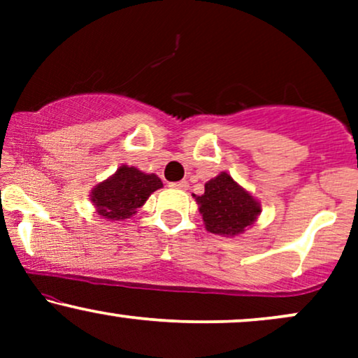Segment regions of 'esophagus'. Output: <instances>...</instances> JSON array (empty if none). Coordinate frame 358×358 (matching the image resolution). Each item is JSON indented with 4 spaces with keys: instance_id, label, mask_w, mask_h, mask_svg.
Segmentation results:
<instances>
[{
    "instance_id": "1",
    "label": "esophagus",
    "mask_w": 358,
    "mask_h": 358,
    "mask_svg": "<svg viewBox=\"0 0 358 358\" xmlns=\"http://www.w3.org/2000/svg\"><path fill=\"white\" fill-rule=\"evenodd\" d=\"M170 187H171V188H178V190H187V188H188V182H185V180H182V182L171 183Z\"/></svg>"
}]
</instances>
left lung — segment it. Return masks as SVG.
Wrapping results in <instances>:
<instances>
[{
    "label": "left lung",
    "instance_id": "1",
    "mask_svg": "<svg viewBox=\"0 0 358 358\" xmlns=\"http://www.w3.org/2000/svg\"><path fill=\"white\" fill-rule=\"evenodd\" d=\"M205 229L222 237L241 236L261 215V203L227 171L205 183L203 195H193Z\"/></svg>",
    "mask_w": 358,
    "mask_h": 358
}]
</instances>
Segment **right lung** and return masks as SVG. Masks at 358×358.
Instances as JSON below:
<instances>
[{
	"mask_svg": "<svg viewBox=\"0 0 358 358\" xmlns=\"http://www.w3.org/2000/svg\"><path fill=\"white\" fill-rule=\"evenodd\" d=\"M163 187L158 175L145 173L136 166L121 165L109 178L90 190L96 213L106 220H126L146 203L150 195Z\"/></svg>",
	"mask_w": 358,
	"mask_h": 358,
	"instance_id": "add662e5",
	"label": "right lung"
}]
</instances>
